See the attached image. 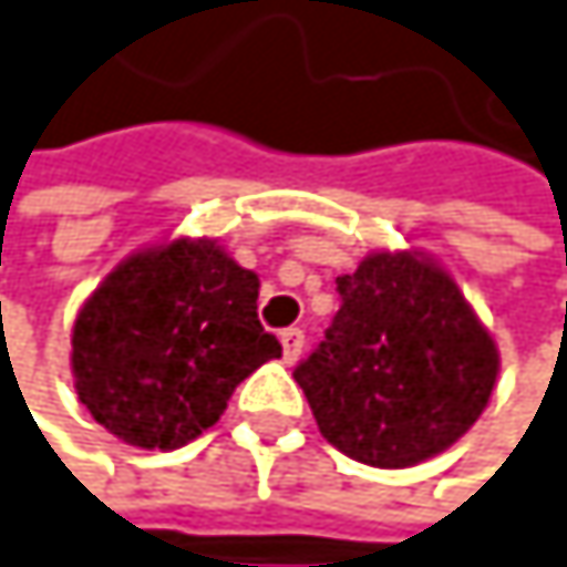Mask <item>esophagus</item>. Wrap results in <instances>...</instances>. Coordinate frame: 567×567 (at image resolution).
<instances>
[{"mask_svg": "<svg viewBox=\"0 0 567 567\" xmlns=\"http://www.w3.org/2000/svg\"><path fill=\"white\" fill-rule=\"evenodd\" d=\"M281 352H286V362H296L302 355V346H306V332L302 329H281Z\"/></svg>", "mask_w": 567, "mask_h": 567, "instance_id": "esophagus-1", "label": "esophagus"}]
</instances>
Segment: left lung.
Wrapping results in <instances>:
<instances>
[{
    "label": "left lung",
    "instance_id": "8db88e82",
    "mask_svg": "<svg viewBox=\"0 0 567 567\" xmlns=\"http://www.w3.org/2000/svg\"><path fill=\"white\" fill-rule=\"evenodd\" d=\"M339 312L296 367L319 433L370 467L457 443L497 383V346L457 281L420 251H373L336 278Z\"/></svg>",
    "mask_w": 567,
    "mask_h": 567
}]
</instances>
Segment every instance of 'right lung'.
I'll use <instances>...</instances> for the list:
<instances>
[{
  "mask_svg": "<svg viewBox=\"0 0 567 567\" xmlns=\"http://www.w3.org/2000/svg\"><path fill=\"white\" fill-rule=\"evenodd\" d=\"M278 355L258 322V275L212 238H174L100 281L73 322L70 362L100 426L141 451H177Z\"/></svg>",
  "mask_w": 567,
  "mask_h": 567,
  "instance_id": "add662e5",
  "label": "right lung"
}]
</instances>
